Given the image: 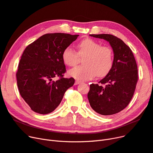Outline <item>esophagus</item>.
<instances>
[{"mask_svg":"<svg viewBox=\"0 0 153 153\" xmlns=\"http://www.w3.org/2000/svg\"><path fill=\"white\" fill-rule=\"evenodd\" d=\"M81 82L80 81H76V82H75V85H77V84H79L80 83H81Z\"/></svg>","mask_w":153,"mask_h":153,"instance_id":"1","label":"esophagus"}]
</instances>
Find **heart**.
<instances>
[{
    "instance_id": "1",
    "label": "heart",
    "mask_w": 153,
    "mask_h": 153,
    "mask_svg": "<svg viewBox=\"0 0 153 153\" xmlns=\"http://www.w3.org/2000/svg\"><path fill=\"white\" fill-rule=\"evenodd\" d=\"M77 53L71 47H67L62 54L64 64L75 67L79 56L82 58L84 65L69 71L71 77L81 81L91 79L96 76L103 77L108 74L113 65V51L109 47L101 46L94 39L86 38L77 45Z\"/></svg>"
}]
</instances>
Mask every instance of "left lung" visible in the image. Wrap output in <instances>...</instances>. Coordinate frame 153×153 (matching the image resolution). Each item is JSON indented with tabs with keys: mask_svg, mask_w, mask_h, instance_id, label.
Here are the masks:
<instances>
[{
	"mask_svg": "<svg viewBox=\"0 0 153 153\" xmlns=\"http://www.w3.org/2000/svg\"><path fill=\"white\" fill-rule=\"evenodd\" d=\"M109 42L114 52L110 71L98 84H90L88 98L91 108L102 115L120 112L128 105L138 79L137 65L134 54L122 39L109 34L89 35Z\"/></svg>",
	"mask_w": 153,
	"mask_h": 153,
	"instance_id": "obj_1",
	"label": "left lung"
}]
</instances>
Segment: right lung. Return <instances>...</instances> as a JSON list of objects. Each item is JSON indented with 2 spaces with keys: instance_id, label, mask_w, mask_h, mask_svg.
<instances>
[{
  "instance_id": "add662e5",
  "label": "right lung",
  "mask_w": 153,
  "mask_h": 153,
  "mask_svg": "<svg viewBox=\"0 0 153 153\" xmlns=\"http://www.w3.org/2000/svg\"><path fill=\"white\" fill-rule=\"evenodd\" d=\"M78 36L45 34L25 48L16 73L17 84L21 97L33 111L43 115L52 112L74 84V78L63 77L66 70L62 54ZM55 76L60 79L53 81Z\"/></svg>"
}]
</instances>
